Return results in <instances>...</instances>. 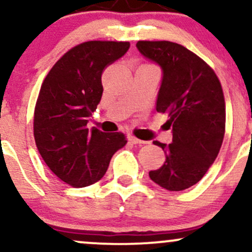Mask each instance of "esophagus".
I'll return each mask as SVG.
<instances>
[{"label": "esophagus", "instance_id": "34e87169", "mask_svg": "<svg viewBox=\"0 0 252 252\" xmlns=\"http://www.w3.org/2000/svg\"><path fill=\"white\" fill-rule=\"evenodd\" d=\"M129 141H130V142H131L132 144H146V143H147L146 141L140 140V138H137V137H136V136H134V135H130V136H129Z\"/></svg>", "mask_w": 252, "mask_h": 252}]
</instances>
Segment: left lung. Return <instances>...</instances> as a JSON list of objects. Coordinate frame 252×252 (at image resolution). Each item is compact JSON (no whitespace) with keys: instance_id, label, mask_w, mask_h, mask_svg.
<instances>
[{"instance_id":"1","label":"left lung","mask_w":252,"mask_h":252,"mask_svg":"<svg viewBox=\"0 0 252 252\" xmlns=\"http://www.w3.org/2000/svg\"><path fill=\"white\" fill-rule=\"evenodd\" d=\"M138 51L163 71L156 111L168 115L173 142L154 141L166 154L163 166L150 170L168 190L189 189L206 174L225 134V99L216 72L200 57L170 41H138Z\"/></svg>"}]
</instances>
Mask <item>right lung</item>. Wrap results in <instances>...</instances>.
<instances>
[{
	"label": "right lung",
	"instance_id": "add662e5",
	"mask_svg": "<svg viewBox=\"0 0 252 252\" xmlns=\"http://www.w3.org/2000/svg\"><path fill=\"white\" fill-rule=\"evenodd\" d=\"M128 41H86L54 63L43 79L34 109V138L40 155L60 180L80 189L108 170L126 146L123 132L86 128L100 102L102 74L129 50Z\"/></svg>",
	"mask_w": 252,
	"mask_h": 252
}]
</instances>
